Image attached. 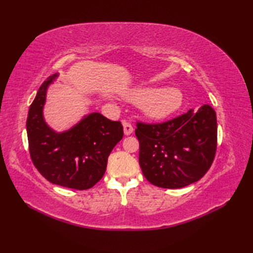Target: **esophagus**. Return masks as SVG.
Segmentation results:
<instances>
[{
    "label": "esophagus",
    "mask_w": 253,
    "mask_h": 253,
    "mask_svg": "<svg viewBox=\"0 0 253 253\" xmlns=\"http://www.w3.org/2000/svg\"><path fill=\"white\" fill-rule=\"evenodd\" d=\"M123 125H124V132H125V135H131L132 131H133V127L130 123H128L126 121L123 122Z\"/></svg>",
    "instance_id": "1"
}]
</instances>
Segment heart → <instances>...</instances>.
I'll return each mask as SVG.
<instances>
[{"label":"heart","instance_id":"heart-1","mask_svg":"<svg viewBox=\"0 0 253 253\" xmlns=\"http://www.w3.org/2000/svg\"><path fill=\"white\" fill-rule=\"evenodd\" d=\"M127 99L133 103L141 104L148 117L162 120L179 109L184 100L182 92L177 88H140L127 93Z\"/></svg>","mask_w":253,"mask_h":253}]
</instances>
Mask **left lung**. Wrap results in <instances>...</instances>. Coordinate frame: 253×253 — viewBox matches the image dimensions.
Listing matches in <instances>:
<instances>
[{
	"instance_id": "left-lung-1",
	"label": "left lung",
	"mask_w": 253,
	"mask_h": 253,
	"mask_svg": "<svg viewBox=\"0 0 253 253\" xmlns=\"http://www.w3.org/2000/svg\"><path fill=\"white\" fill-rule=\"evenodd\" d=\"M135 133L144 177L158 187L182 188L211 168L217 147L216 113L206 104L168 122H137Z\"/></svg>"
}]
</instances>
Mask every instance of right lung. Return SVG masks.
I'll return each mask as SVG.
<instances>
[{"mask_svg":"<svg viewBox=\"0 0 253 253\" xmlns=\"http://www.w3.org/2000/svg\"><path fill=\"white\" fill-rule=\"evenodd\" d=\"M57 75L47 77L38 90L27 118L32 163L52 184L85 190L103 177L107 158L124 136L121 122L91 113L71 129L57 133L43 120L46 89Z\"/></svg>","mask_w":253,"mask_h":253,"instance_id":"right-lung-1","label":"right lung"}]
</instances>
